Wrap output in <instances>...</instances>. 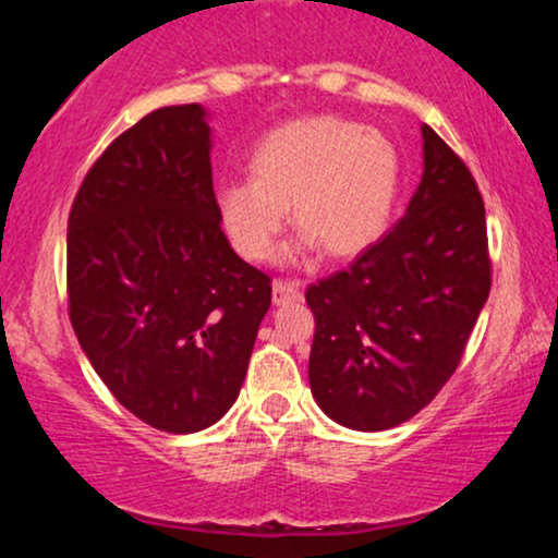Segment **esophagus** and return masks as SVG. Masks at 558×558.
<instances>
[{
    "label": "esophagus",
    "instance_id": "1",
    "mask_svg": "<svg viewBox=\"0 0 558 558\" xmlns=\"http://www.w3.org/2000/svg\"><path fill=\"white\" fill-rule=\"evenodd\" d=\"M271 296L274 304H284V302H294L302 296V281H281L277 279L271 284Z\"/></svg>",
    "mask_w": 558,
    "mask_h": 558
}]
</instances>
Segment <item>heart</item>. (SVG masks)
<instances>
[{
  "label": "heart",
  "instance_id": "heart-1",
  "mask_svg": "<svg viewBox=\"0 0 558 558\" xmlns=\"http://www.w3.org/2000/svg\"><path fill=\"white\" fill-rule=\"evenodd\" d=\"M401 155L376 129L338 117H310L274 129L251 157V178L216 190L220 226L246 262H266L292 208L296 241L287 262L323 246L350 258L391 223L401 193Z\"/></svg>",
  "mask_w": 558,
  "mask_h": 558
}]
</instances>
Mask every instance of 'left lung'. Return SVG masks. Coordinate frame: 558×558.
Wrapping results in <instances>:
<instances>
[{"mask_svg": "<svg viewBox=\"0 0 558 558\" xmlns=\"http://www.w3.org/2000/svg\"><path fill=\"white\" fill-rule=\"evenodd\" d=\"M422 140V182L403 218L350 269L307 289L312 396L355 432L409 422L441 391L490 294L475 180L432 126Z\"/></svg>", "mask_w": 558, "mask_h": 558, "instance_id": "8db88e82", "label": "left lung"}]
</instances>
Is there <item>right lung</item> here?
I'll return each mask as SVG.
<instances>
[{
	"mask_svg": "<svg viewBox=\"0 0 558 558\" xmlns=\"http://www.w3.org/2000/svg\"><path fill=\"white\" fill-rule=\"evenodd\" d=\"M213 129L165 106L96 159L68 218L71 325L98 378L144 424H216L239 399L271 279L220 231Z\"/></svg>",
	"mask_w": 558,
	"mask_h": 558,
	"instance_id": "1",
	"label": "right lung"
}]
</instances>
